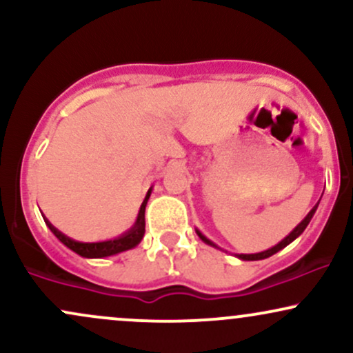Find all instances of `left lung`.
I'll list each match as a JSON object with an SVG mask.
<instances>
[{
  "label": "left lung",
  "mask_w": 353,
  "mask_h": 353,
  "mask_svg": "<svg viewBox=\"0 0 353 353\" xmlns=\"http://www.w3.org/2000/svg\"><path fill=\"white\" fill-rule=\"evenodd\" d=\"M317 205H319V204H317ZM317 205H315V208H314V209H312L309 214H307V217H305V219H303V221L301 222V224H299V225H297V228H295V229L292 230V232H290V234H289V236H287L285 239H283V241H282V242H279V244H277V245H275V247H272V249H269V250H264V252H259V254H241V255H239V257H241V259H242V261H261V259H267V257H270V255H274L275 252H279V250H281V249H283V247H287V245H289V244H290V242H292V241H295V239H297V237H299V236H301V234L303 232V230H305V228H307V225H309L310 219H312V217H314L315 210H317ZM197 234H199V237L202 239V241H204V242H208V244H210V245H214V244H212V242H210V241H209V239H205L204 236H202V234L199 232V230H197Z\"/></svg>",
  "instance_id": "1"
}]
</instances>
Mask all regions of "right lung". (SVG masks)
Segmentation results:
<instances>
[{
	"mask_svg": "<svg viewBox=\"0 0 353 353\" xmlns=\"http://www.w3.org/2000/svg\"><path fill=\"white\" fill-rule=\"evenodd\" d=\"M145 204H148V197L143 202L139 210V216H137V221L134 224V228L124 234V236L114 239V241H106V242H92V244H88V242H78V241H72L71 237L64 236L61 230H58L54 225L51 224L48 219H44L48 224V228L51 229V232L54 234L56 237L63 242L64 245L70 247L71 250H74L76 254L83 255V257H92V259H98V257H108V255H114L119 252H124V250L132 249L141 242V239L144 236V229H145V219H144V210H145Z\"/></svg>",
	"mask_w": 353,
	"mask_h": 353,
	"instance_id": "1",
	"label": "right lung"
}]
</instances>
